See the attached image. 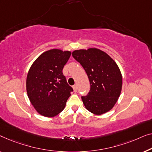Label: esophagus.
Instances as JSON below:
<instances>
[{"instance_id": "esophagus-1", "label": "esophagus", "mask_w": 152, "mask_h": 152, "mask_svg": "<svg viewBox=\"0 0 152 152\" xmlns=\"http://www.w3.org/2000/svg\"><path fill=\"white\" fill-rule=\"evenodd\" d=\"M73 88H74V91H75V92H76V91H77V85H73Z\"/></svg>"}]
</instances>
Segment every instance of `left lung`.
<instances>
[{"label": "left lung", "instance_id": "8db88e82", "mask_svg": "<svg viewBox=\"0 0 152 152\" xmlns=\"http://www.w3.org/2000/svg\"><path fill=\"white\" fill-rule=\"evenodd\" d=\"M72 56L84 68L90 90L81 96L85 108L96 115L112 110L121 94L123 78L115 61L96 48L75 50Z\"/></svg>", "mask_w": 152, "mask_h": 152}]
</instances>
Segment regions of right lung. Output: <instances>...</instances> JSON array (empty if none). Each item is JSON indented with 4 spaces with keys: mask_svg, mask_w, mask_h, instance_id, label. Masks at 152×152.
Instances as JSON below:
<instances>
[{
    "mask_svg": "<svg viewBox=\"0 0 152 152\" xmlns=\"http://www.w3.org/2000/svg\"><path fill=\"white\" fill-rule=\"evenodd\" d=\"M70 56L69 51L56 49L47 51L38 57L29 70L27 95L34 107L42 116L53 117L60 114L73 91L63 74Z\"/></svg>",
    "mask_w": 152,
    "mask_h": 152,
    "instance_id": "right-lung-1",
    "label": "right lung"
}]
</instances>
